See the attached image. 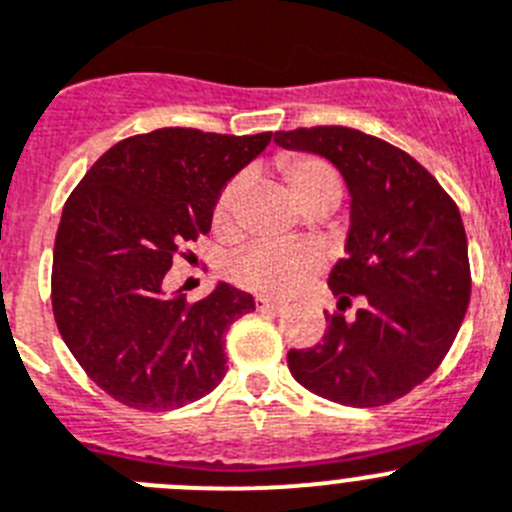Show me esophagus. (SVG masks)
I'll use <instances>...</instances> for the list:
<instances>
[{"mask_svg": "<svg viewBox=\"0 0 512 512\" xmlns=\"http://www.w3.org/2000/svg\"><path fill=\"white\" fill-rule=\"evenodd\" d=\"M255 303H257V308H260V311H267V313H283L285 311L283 303L270 301V298H265V296H257Z\"/></svg>", "mask_w": 512, "mask_h": 512, "instance_id": "esophagus-1", "label": "esophagus"}]
</instances>
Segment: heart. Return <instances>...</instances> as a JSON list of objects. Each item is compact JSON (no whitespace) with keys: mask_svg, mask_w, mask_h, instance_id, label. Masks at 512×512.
Instances as JSON below:
<instances>
[{"mask_svg":"<svg viewBox=\"0 0 512 512\" xmlns=\"http://www.w3.org/2000/svg\"><path fill=\"white\" fill-rule=\"evenodd\" d=\"M283 178L288 183L293 199L301 204V209L316 204V201H334L339 204L342 196V183L334 170L316 158H285L280 163ZM239 193L242 183L229 181L222 188L219 199L214 204V224L216 229H232L234 214H237ZM319 270V260L311 250L303 247H283V245H252L247 250L237 252L227 262V275L239 288L262 293V296L285 298L296 293L298 288L308 283Z\"/></svg>","mask_w":512,"mask_h":512,"instance_id":"1","label":"heart"}]
</instances>
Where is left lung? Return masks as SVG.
I'll list each match as a JSON object with an SVG mask.
<instances>
[{
    "label": "left lung",
    "instance_id": "obj_1",
    "mask_svg": "<svg viewBox=\"0 0 512 512\" xmlns=\"http://www.w3.org/2000/svg\"><path fill=\"white\" fill-rule=\"evenodd\" d=\"M285 150L329 160L349 191L347 257L329 288L357 316H326L324 342L290 349L303 388L354 408L411 393L449 352L469 306L467 234L449 193L408 153L349 127L275 132Z\"/></svg>",
    "mask_w": 512,
    "mask_h": 512
}]
</instances>
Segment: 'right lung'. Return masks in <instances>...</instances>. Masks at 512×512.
<instances>
[{"label": "right lung", "instance_id": "obj_1", "mask_svg": "<svg viewBox=\"0 0 512 512\" xmlns=\"http://www.w3.org/2000/svg\"><path fill=\"white\" fill-rule=\"evenodd\" d=\"M273 132L163 127L109 147L63 206L50 298L63 342L107 395L137 411L204 398L227 372L224 331L255 298L229 283L188 303L165 293L186 242L211 229L227 181Z\"/></svg>", "mask_w": 512, "mask_h": 512}]
</instances>
